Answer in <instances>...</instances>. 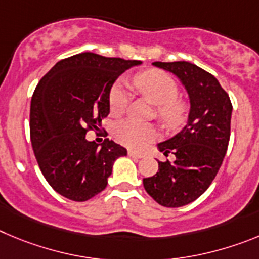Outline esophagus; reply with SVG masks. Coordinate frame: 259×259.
Returning a JSON list of instances; mask_svg holds the SVG:
<instances>
[{"mask_svg":"<svg viewBox=\"0 0 259 259\" xmlns=\"http://www.w3.org/2000/svg\"><path fill=\"white\" fill-rule=\"evenodd\" d=\"M127 155H129L132 158H142V157H143V155L134 152V151H129V152H127Z\"/></svg>","mask_w":259,"mask_h":259,"instance_id":"1","label":"esophagus"}]
</instances>
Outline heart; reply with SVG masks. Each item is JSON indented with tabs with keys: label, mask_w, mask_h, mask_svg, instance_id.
<instances>
[{
	"label": "heart",
	"mask_w": 259,
	"mask_h": 259,
	"mask_svg": "<svg viewBox=\"0 0 259 259\" xmlns=\"http://www.w3.org/2000/svg\"><path fill=\"white\" fill-rule=\"evenodd\" d=\"M137 92L151 103L156 104V115L166 127H177L185 121L188 112L187 102L178 97L179 88L176 80L160 69H147L132 78ZM129 102V95L122 82H116L108 95L109 111L121 115ZM115 137L130 150L142 151L157 138V130L150 124H141L134 120L118 121L115 126Z\"/></svg>",
	"instance_id": "b5f03b06"
}]
</instances>
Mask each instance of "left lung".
<instances>
[{
    "label": "left lung",
    "instance_id": "1",
    "mask_svg": "<svg viewBox=\"0 0 259 259\" xmlns=\"http://www.w3.org/2000/svg\"><path fill=\"white\" fill-rule=\"evenodd\" d=\"M174 73L190 97L187 125L173 138L158 143L165 156L176 161H158V171L143 178L147 193L162 206L178 208L200 197L211 185L227 152L232 104L213 74L190 62H155Z\"/></svg>",
    "mask_w": 259,
    "mask_h": 259
}]
</instances>
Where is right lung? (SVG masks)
Returning a JSON list of instances; mask_svg holds the SVG:
<instances>
[{
  "mask_svg": "<svg viewBox=\"0 0 259 259\" xmlns=\"http://www.w3.org/2000/svg\"><path fill=\"white\" fill-rule=\"evenodd\" d=\"M139 60L81 53L58 62L39 80L31 101L29 132L34 156L49 185L73 201H86L104 190L116 158L126 148L104 139L102 147L86 139L99 132L109 113L113 82Z\"/></svg>",
  "mask_w": 259,
  "mask_h": 259,
  "instance_id": "1",
  "label": "right lung"
}]
</instances>
